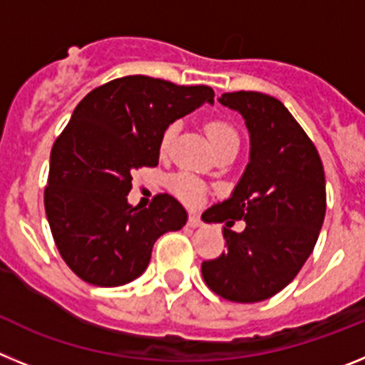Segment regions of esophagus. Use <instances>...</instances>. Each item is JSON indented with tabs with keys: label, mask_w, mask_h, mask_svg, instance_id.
Wrapping results in <instances>:
<instances>
[{
	"label": "esophagus",
	"mask_w": 365,
	"mask_h": 365,
	"mask_svg": "<svg viewBox=\"0 0 365 365\" xmlns=\"http://www.w3.org/2000/svg\"><path fill=\"white\" fill-rule=\"evenodd\" d=\"M186 225H188L190 228H197V227H201L202 221H201V217H199L197 214H190L188 215V221H186Z\"/></svg>",
	"instance_id": "obj_1"
}]
</instances>
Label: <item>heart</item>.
<instances>
[{"instance_id":"1","label":"heart","mask_w":365,"mask_h":365,"mask_svg":"<svg viewBox=\"0 0 365 365\" xmlns=\"http://www.w3.org/2000/svg\"><path fill=\"white\" fill-rule=\"evenodd\" d=\"M205 130L217 153L222 150H240V133L235 130V125L227 118H212V120L206 122ZM175 133L177 124H170L164 130L159 144L160 153H166L170 150V144L175 138ZM170 185H172L173 193L186 205H197L205 195V185L197 177L190 175V173H177L172 177Z\"/></svg>"}]
</instances>
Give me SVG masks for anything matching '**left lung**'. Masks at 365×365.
<instances>
[{"label":"left lung","mask_w":365,"mask_h":365,"mask_svg":"<svg viewBox=\"0 0 365 365\" xmlns=\"http://www.w3.org/2000/svg\"><path fill=\"white\" fill-rule=\"evenodd\" d=\"M222 106L243 115L250 163L227 201L202 214L225 222L227 250L202 261L210 291L237 303L263 302L285 289L311 256L325 217V173L314 143L291 111L256 91L225 93ZM243 218L237 235L230 228Z\"/></svg>","instance_id":"left-lung-1"}]
</instances>
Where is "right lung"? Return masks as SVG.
Here are the masks:
<instances>
[{
  "label": "right lung",
  "instance_id": "right-lung-1",
  "mask_svg": "<svg viewBox=\"0 0 365 365\" xmlns=\"http://www.w3.org/2000/svg\"><path fill=\"white\" fill-rule=\"evenodd\" d=\"M205 102L208 86H177L144 74L87 93L51 150L45 214L58 252L80 279L118 287L146 270L155 241L186 225L170 193L148 208L128 205L135 170L159 164L164 130Z\"/></svg>",
  "mask_w": 365,
  "mask_h": 365
}]
</instances>
